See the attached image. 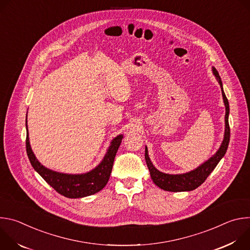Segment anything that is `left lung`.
<instances>
[{
	"label": "left lung",
	"mask_w": 250,
	"mask_h": 250,
	"mask_svg": "<svg viewBox=\"0 0 250 250\" xmlns=\"http://www.w3.org/2000/svg\"><path fill=\"white\" fill-rule=\"evenodd\" d=\"M212 73L216 76L221 89H222V95L224 99V103L226 105V117H225V135L222 145L219 148V150L213 154L208 160L204 162L202 165H200L198 168L184 173V174H166L163 172H160L157 170L149 156L147 151V146H146V161L147 164V167L150 172L151 179L154 182L156 186L161 188L162 190L169 191V192H184V191H192L201 186L205 180L208 178V176L212 172V170L216 168L218 163L221 161V159L225 156L229 144V137H230V129L229 125V101L226 97V94L223 89V82L221 80V77L219 75V72L215 67H211Z\"/></svg>",
	"instance_id": "1"
}]
</instances>
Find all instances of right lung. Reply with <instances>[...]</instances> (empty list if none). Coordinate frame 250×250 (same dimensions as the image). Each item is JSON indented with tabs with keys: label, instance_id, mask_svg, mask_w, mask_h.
Masks as SVG:
<instances>
[{
	"label": "right lung",
	"instance_id": "1",
	"mask_svg": "<svg viewBox=\"0 0 250 250\" xmlns=\"http://www.w3.org/2000/svg\"><path fill=\"white\" fill-rule=\"evenodd\" d=\"M25 126L27 130L25 146L30 164L32 165L34 170L37 171L60 195L70 199L83 198L98 193L106 185V183H108L110 179V175L112 173L113 164L117 151L122 144V140L124 137L123 134L116 136L112 140L111 146H109V149L104 154L103 160L93 170L84 174H65L44 167L37 159L29 145L26 121Z\"/></svg>",
	"mask_w": 250,
	"mask_h": 250
}]
</instances>
